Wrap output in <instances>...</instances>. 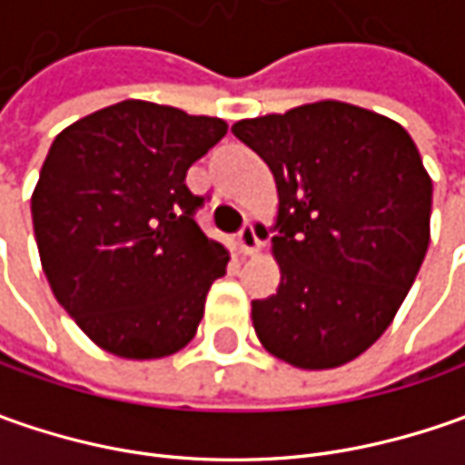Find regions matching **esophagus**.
Returning <instances> with one entry per match:
<instances>
[{"label": "esophagus", "instance_id": "esophagus-1", "mask_svg": "<svg viewBox=\"0 0 465 465\" xmlns=\"http://www.w3.org/2000/svg\"><path fill=\"white\" fill-rule=\"evenodd\" d=\"M259 235H256V227L251 223H245L241 227V232H238V248H241V253L245 256H253L256 251H259Z\"/></svg>", "mask_w": 465, "mask_h": 465}]
</instances>
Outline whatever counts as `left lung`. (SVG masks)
<instances>
[{
	"instance_id": "8db88e82",
	"label": "left lung",
	"mask_w": 465,
	"mask_h": 465,
	"mask_svg": "<svg viewBox=\"0 0 465 465\" xmlns=\"http://www.w3.org/2000/svg\"><path fill=\"white\" fill-rule=\"evenodd\" d=\"M232 134L269 165L277 295L251 302L274 357L329 370L391 326L430 245L432 181L401 124L341 100L242 118Z\"/></svg>"
}]
</instances>
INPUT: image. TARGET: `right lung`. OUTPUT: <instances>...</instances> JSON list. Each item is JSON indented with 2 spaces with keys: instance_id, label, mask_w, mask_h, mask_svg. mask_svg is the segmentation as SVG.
<instances>
[{
  "instance_id": "1",
  "label": "right lung",
  "mask_w": 465,
  "mask_h": 465,
  "mask_svg": "<svg viewBox=\"0 0 465 465\" xmlns=\"http://www.w3.org/2000/svg\"><path fill=\"white\" fill-rule=\"evenodd\" d=\"M223 118L124 100L54 139L30 212L45 279L100 349L160 360L193 339L227 251L193 214L188 168L223 136Z\"/></svg>"
}]
</instances>
